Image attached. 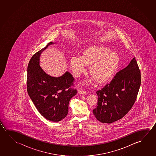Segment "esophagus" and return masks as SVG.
Masks as SVG:
<instances>
[{
  "label": "esophagus",
  "mask_w": 156,
  "mask_h": 156,
  "mask_svg": "<svg viewBox=\"0 0 156 156\" xmlns=\"http://www.w3.org/2000/svg\"><path fill=\"white\" fill-rule=\"evenodd\" d=\"M78 93H79V94H87V92L84 91V90H78Z\"/></svg>",
  "instance_id": "obj_1"
}]
</instances>
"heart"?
Segmentation results:
<instances>
[{"label":"heart","mask_w":156,"mask_h":156,"mask_svg":"<svg viewBox=\"0 0 156 156\" xmlns=\"http://www.w3.org/2000/svg\"><path fill=\"white\" fill-rule=\"evenodd\" d=\"M120 62L118 54L111 52L104 46H92L85 50L83 56L74 55L70 60V66L76 76L84 71L87 65L90 71L99 83L108 81L114 74Z\"/></svg>","instance_id":"heart-1"}]
</instances>
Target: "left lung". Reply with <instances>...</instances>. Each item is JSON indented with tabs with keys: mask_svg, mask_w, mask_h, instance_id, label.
<instances>
[{
	"mask_svg": "<svg viewBox=\"0 0 156 156\" xmlns=\"http://www.w3.org/2000/svg\"><path fill=\"white\" fill-rule=\"evenodd\" d=\"M140 84V71L134 58L109 84L96 91L98 105L93 110L94 116L105 123L122 119L133 107Z\"/></svg>",
	"mask_w": 156,
	"mask_h": 156,
	"instance_id": "left-lung-1",
	"label": "left lung"
}]
</instances>
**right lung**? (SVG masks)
I'll list each match as a JSON object with an SVG mask.
<instances>
[{
  "label": "right lung",
  "instance_id": "obj_1",
  "mask_svg": "<svg viewBox=\"0 0 156 156\" xmlns=\"http://www.w3.org/2000/svg\"><path fill=\"white\" fill-rule=\"evenodd\" d=\"M47 46L31 57L27 69V91L39 112L46 119L58 122L64 119L69 112V103L77 94L71 87L74 78L66 71L61 77H51L40 66V57Z\"/></svg>",
  "mask_w": 156,
  "mask_h": 156
}]
</instances>
